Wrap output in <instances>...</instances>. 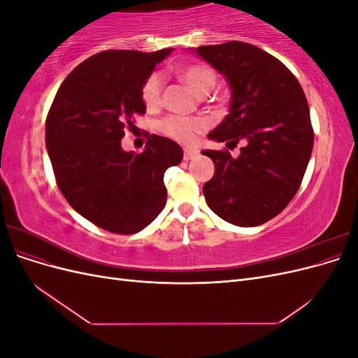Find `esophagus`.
<instances>
[{
  "mask_svg": "<svg viewBox=\"0 0 358 358\" xmlns=\"http://www.w3.org/2000/svg\"><path fill=\"white\" fill-rule=\"evenodd\" d=\"M197 155H199V150H196V149H183V159L185 161L196 158Z\"/></svg>",
  "mask_w": 358,
  "mask_h": 358,
  "instance_id": "obj_1",
  "label": "esophagus"
}]
</instances>
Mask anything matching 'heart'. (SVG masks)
<instances>
[{
    "instance_id": "1",
    "label": "heart",
    "mask_w": 358,
    "mask_h": 358,
    "mask_svg": "<svg viewBox=\"0 0 358 358\" xmlns=\"http://www.w3.org/2000/svg\"><path fill=\"white\" fill-rule=\"evenodd\" d=\"M180 78L188 83L189 88L197 95L209 94L216 83V74L212 67L206 64H191V66L180 70ZM164 79L159 73H152L145 80L142 88L143 103L154 109L161 103V92ZM208 122L197 116H179L171 115L159 122L161 133L178 140L180 143H192L201 134Z\"/></svg>"
}]
</instances>
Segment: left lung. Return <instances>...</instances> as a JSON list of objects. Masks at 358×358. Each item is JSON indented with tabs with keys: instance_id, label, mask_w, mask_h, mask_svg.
Here are the masks:
<instances>
[{
	"instance_id": "8db88e82",
	"label": "left lung",
	"mask_w": 358,
	"mask_h": 358,
	"mask_svg": "<svg viewBox=\"0 0 358 358\" xmlns=\"http://www.w3.org/2000/svg\"><path fill=\"white\" fill-rule=\"evenodd\" d=\"M227 79L229 115L209 134L236 146L203 150L215 164L204 183L209 208L224 221L255 227L282 212L296 196L313 148L308 100L296 76L270 53L243 41L192 49Z\"/></svg>"
}]
</instances>
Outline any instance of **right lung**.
I'll use <instances>...</instances> for the list:
<instances>
[{"instance_id":"obj_1","label":"right lung","mask_w":358,"mask_h":358,"mask_svg":"<svg viewBox=\"0 0 358 358\" xmlns=\"http://www.w3.org/2000/svg\"><path fill=\"white\" fill-rule=\"evenodd\" d=\"M173 49L104 50L79 64L59 86L46 119V148L62 196L96 227L143 230L164 209V173L182 148L152 134L142 154L121 148L124 129L143 115L145 80Z\"/></svg>"}]
</instances>
